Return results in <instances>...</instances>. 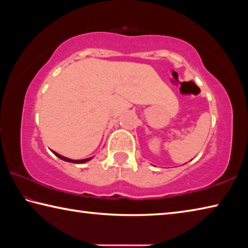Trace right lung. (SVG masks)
I'll return each mask as SVG.
<instances>
[{"instance_id": "add662e5", "label": "right lung", "mask_w": 248, "mask_h": 248, "mask_svg": "<svg viewBox=\"0 0 248 248\" xmlns=\"http://www.w3.org/2000/svg\"><path fill=\"white\" fill-rule=\"evenodd\" d=\"M54 154L57 155V156L59 157V158H61V159H63V161H65V162H71V163H78V164H79V163H85V162H87V161H90V159H92V157H90V158H85V159H78V161H75V159H70V158H68V157H64V156H62V155H60V154H58V153H56V152H53Z\"/></svg>"}]
</instances>
